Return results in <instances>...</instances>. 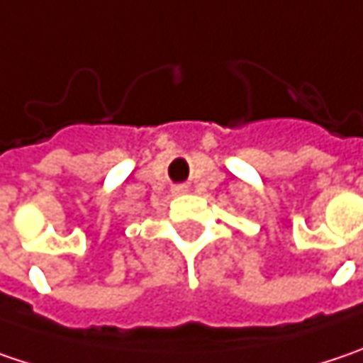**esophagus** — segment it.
<instances>
[{
	"instance_id": "1",
	"label": "esophagus",
	"mask_w": 363,
	"mask_h": 363,
	"mask_svg": "<svg viewBox=\"0 0 363 363\" xmlns=\"http://www.w3.org/2000/svg\"><path fill=\"white\" fill-rule=\"evenodd\" d=\"M172 193H174V195H186V193H189V186L179 184V186H174V189H172Z\"/></svg>"
}]
</instances>
